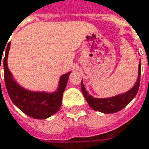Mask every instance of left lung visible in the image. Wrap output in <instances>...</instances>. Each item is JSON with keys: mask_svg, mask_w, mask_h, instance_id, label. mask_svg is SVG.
<instances>
[{"mask_svg": "<svg viewBox=\"0 0 149 149\" xmlns=\"http://www.w3.org/2000/svg\"><path fill=\"white\" fill-rule=\"evenodd\" d=\"M140 73H141V63L139 64L138 70V78L136 80L135 85L132 89L127 92L118 94L114 97H107V98H97L91 96L88 93L85 88V85L81 81V91L84 94L86 102L93 110L104 114H113L115 112L121 111L132 100L136 97V93L140 87Z\"/></svg>", "mask_w": 149, "mask_h": 149, "instance_id": "left-lung-1", "label": "left lung"}]
</instances>
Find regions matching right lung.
Returning a JSON list of instances; mask_svg holds the SVG:
<instances>
[{
  "mask_svg": "<svg viewBox=\"0 0 149 149\" xmlns=\"http://www.w3.org/2000/svg\"><path fill=\"white\" fill-rule=\"evenodd\" d=\"M6 48V55L3 60L5 82L7 92L13 103L28 116L36 119H45L56 114L61 107L63 93L66 88L70 72L61 76L58 89L54 93L30 91L22 88L14 81L7 65L10 42ZM1 59H2L1 56ZM1 63V60L0 70Z\"/></svg>",
  "mask_w": 149,
  "mask_h": 149,
  "instance_id": "add662e5",
  "label": "right lung"
}]
</instances>
